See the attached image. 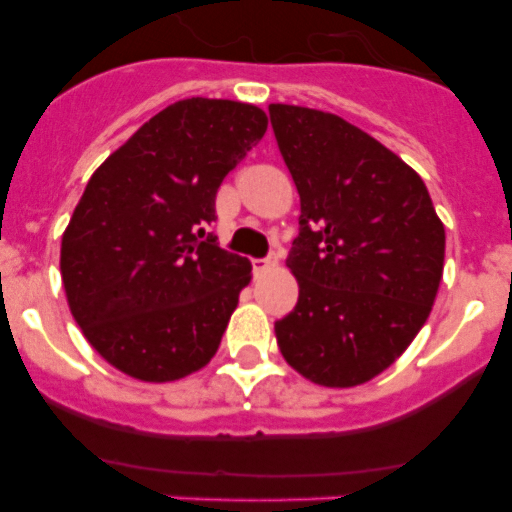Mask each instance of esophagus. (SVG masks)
I'll return each mask as SVG.
<instances>
[{
  "instance_id": "esophagus-1",
  "label": "esophagus",
  "mask_w": 512,
  "mask_h": 512,
  "mask_svg": "<svg viewBox=\"0 0 512 512\" xmlns=\"http://www.w3.org/2000/svg\"><path fill=\"white\" fill-rule=\"evenodd\" d=\"M251 264H253V274H256V277H261V274H266V271L277 269L279 256L274 253V256H269V259H253Z\"/></svg>"
}]
</instances>
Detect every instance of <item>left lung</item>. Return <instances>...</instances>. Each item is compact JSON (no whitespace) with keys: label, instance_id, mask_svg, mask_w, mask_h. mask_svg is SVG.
Instances as JSON below:
<instances>
[{"label":"left lung","instance_id":"8db88e82","mask_svg":"<svg viewBox=\"0 0 512 512\" xmlns=\"http://www.w3.org/2000/svg\"><path fill=\"white\" fill-rule=\"evenodd\" d=\"M300 194L287 256L300 297L274 323L287 364L320 387H356L395 364L431 315L446 230L423 179L333 112L269 104Z\"/></svg>","mask_w":512,"mask_h":512}]
</instances>
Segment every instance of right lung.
Instances as JSON below:
<instances>
[{"label":"right lung","instance_id":"obj_1","mask_svg":"<svg viewBox=\"0 0 512 512\" xmlns=\"http://www.w3.org/2000/svg\"><path fill=\"white\" fill-rule=\"evenodd\" d=\"M266 125L256 104L179 99L89 179L63 230L61 279L84 338L122 374L174 382L215 356L251 261L217 246L205 225Z\"/></svg>","mask_w":512,"mask_h":512}]
</instances>
